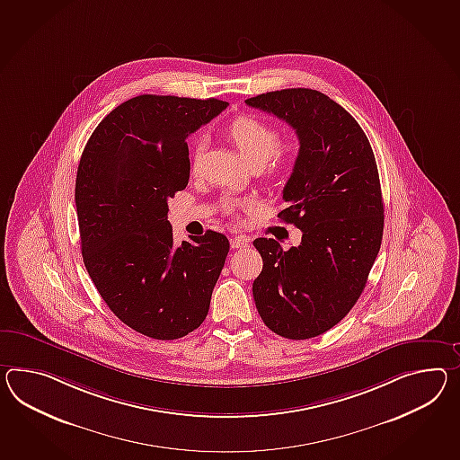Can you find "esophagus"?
<instances>
[{
    "label": "esophagus",
    "instance_id": "34e87169",
    "mask_svg": "<svg viewBox=\"0 0 460 460\" xmlns=\"http://www.w3.org/2000/svg\"><path fill=\"white\" fill-rule=\"evenodd\" d=\"M249 237H246V235H235V237H233L231 239V247L233 249H243V247L249 246Z\"/></svg>",
    "mask_w": 460,
    "mask_h": 460
}]
</instances>
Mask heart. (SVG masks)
I'll return each mask as SVG.
<instances>
[{
  "label": "heart",
  "mask_w": 460,
  "mask_h": 460,
  "mask_svg": "<svg viewBox=\"0 0 460 460\" xmlns=\"http://www.w3.org/2000/svg\"><path fill=\"white\" fill-rule=\"evenodd\" d=\"M227 135L233 139L241 155L246 157L249 164L266 163L270 159L276 169H289L296 164L301 155V139L297 136H288L279 141V133L272 124L258 119L254 116H237L233 123L227 126ZM204 143L198 139L190 155V169L196 171L201 161ZM249 202L233 201L226 206L229 213L237 209H244Z\"/></svg>",
  "instance_id": "1"
}]
</instances>
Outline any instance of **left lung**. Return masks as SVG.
<instances>
[{
	"label": "left lung",
	"instance_id": "8db88e82",
	"mask_svg": "<svg viewBox=\"0 0 460 460\" xmlns=\"http://www.w3.org/2000/svg\"><path fill=\"white\" fill-rule=\"evenodd\" d=\"M296 129L301 139L288 204L278 217L303 231L284 251L258 237L262 270L252 284L259 315L286 339H311L342 321L364 291L381 249L384 204L369 139L341 104L309 88L270 91L246 100Z\"/></svg>",
	"mask_w": 460,
	"mask_h": 460
}]
</instances>
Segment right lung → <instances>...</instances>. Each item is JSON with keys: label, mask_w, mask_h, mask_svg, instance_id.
Masks as SVG:
<instances>
[{"label": "right lung", "mask_w": 460, "mask_h": 460, "mask_svg": "<svg viewBox=\"0 0 460 460\" xmlns=\"http://www.w3.org/2000/svg\"><path fill=\"white\" fill-rule=\"evenodd\" d=\"M227 102L141 94L93 131L76 174L81 252L112 314L157 341L206 319L229 241L208 231L172 243L168 201L190 181L188 136Z\"/></svg>", "instance_id": "1"}]
</instances>
